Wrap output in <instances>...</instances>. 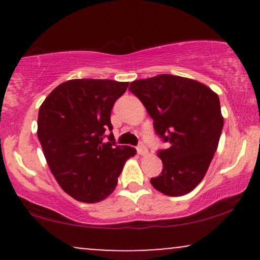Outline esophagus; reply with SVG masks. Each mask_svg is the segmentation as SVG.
Listing matches in <instances>:
<instances>
[{"label":"esophagus","mask_w":260,"mask_h":260,"mask_svg":"<svg viewBox=\"0 0 260 260\" xmlns=\"http://www.w3.org/2000/svg\"><path fill=\"white\" fill-rule=\"evenodd\" d=\"M137 151H138V154L142 155V156H144V155H148V153H149L147 147H145L143 143H140L138 147H137Z\"/></svg>","instance_id":"34e87169"}]
</instances>
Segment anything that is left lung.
Returning a JSON list of instances; mask_svg holds the SVG:
<instances>
[{"label": "left lung", "mask_w": 260, "mask_h": 260, "mask_svg": "<svg viewBox=\"0 0 260 260\" xmlns=\"http://www.w3.org/2000/svg\"><path fill=\"white\" fill-rule=\"evenodd\" d=\"M129 90L169 145L157 153L164 168L151 184L162 194H187L204 178L219 145L223 127L219 96L198 80L172 74L134 80Z\"/></svg>", "instance_id": "1"}]
</instances>
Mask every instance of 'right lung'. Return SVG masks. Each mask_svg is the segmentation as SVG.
Masks as SVG:
<instances>
[{
	"label": "right lung",
	"mask_w": 260,
	"mask_h": 260,
	"mask_svg": "<svg viewBox=\"0 0 260 260\" xmlns=\"http://www.w3.org/2000/svg\"><path fill=\"white\" fill-rule=\"evenodd\" d=\"M128 82L71 79L56 86L38 115V138L52 175L67 194L83 203L104 201L115 190L126 161L137 154L104 142L115 101Z\"/></svg>",
	"instance_id": "right-lung-1"
}]
</instances>
